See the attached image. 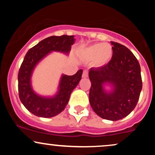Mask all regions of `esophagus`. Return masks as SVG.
<instances>
[{
  "label": "esophagus",
  "mask_w": 155,
  "mask_h": 155,
  "mask_svg": "<svg viewBox=\"0 0 155 155\" xmlns=\"http://www.w3.org/2000/svg\"><path fill=\"white\" fill-rule=\"evenodd\" d=\"M88 76V71H87L84 70L83 71V74H82V77L83 78H87Z\"/></svg>",
  "instance_id": "obj_1"
}]
</instances>
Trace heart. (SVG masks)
Returning a JSON list of instances; mask_svg holds the SVG:
<instances>
[{
    "label": "heart",
    "mask_w": 155,
    "mask_h": 155,
    "mask_svg": "<svg viewBox=\"0 0 155 155\" xmlns=\"http://www.w3.org/2000/svg\"><path fill=\"white\" fill-rule=\"evenodd\" d=\"M113 49L108 44H95L87 49L86 55L90 60H94L96 67H103L111 60Z\"/></svg>",
    "instance_id": "obj_1"
}]
</instances>
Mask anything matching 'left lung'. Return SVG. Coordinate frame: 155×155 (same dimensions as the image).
I'll return each mask as SVG.
<instances>
[{
	"label": "left lung",
	"instance_id": "8db88e82",
	"mask_svg": "<svg viewBox=\"0 0 155 155\" xmlns=\"http://www.w3.org/2000/svg\"><path fill=\"white\" fill-rule=\"evenodd\" d=\"M111 60L107 65L89 71L91 81L89 98L93 111L105 120L117 121L136 107L142 89L140 67L127 47L111 41ZM108 85L111 91L104 87Z\"/></svg>",
	"mask_w": 155,
	"mask_h": 155
}]
</instances>
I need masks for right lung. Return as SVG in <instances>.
<instances>
[{"label": "right lung", "mask_w": 155, "mask_h": 155, "mask_svg": "<svg viewBox=\"0 0 155 155\" xmlns=\"http://www.w3.org/2000/svg\"><path fill=\"white\" fill-rule=\"evenodd\" d=\"M74 42V35L48 37L29 49L25 56L18 74L19 97L25 107L35 116L49 118L59 114L65 109L71 94L79 83L83 73L81 69L73 76L63 74L54 96L35 93L31 84L32 74L41 60L52 51L68 54Z\"/></svg>", "instance_id": "add662e5"}]
</instances>
